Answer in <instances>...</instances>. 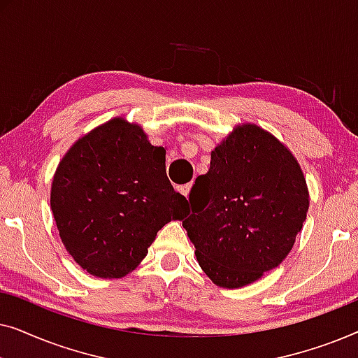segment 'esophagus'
Segmentation results:
<instances>
[{"mask_svg":"<svg viewBox=\"0 0 358 358\" xmlns=\"http://www.w3.org/2000/svg\"><path fill=\"white\" fill-rule=\"evenodd\" d=\"M190 189H192V184H184V185H179V187H178L179 192L182 194V195H185V197H187V195H189Z\"/></svg>","mask_w":358,"mask_h":358,"instance_id":"obj_1","label":"esophagus"}]
</instances>
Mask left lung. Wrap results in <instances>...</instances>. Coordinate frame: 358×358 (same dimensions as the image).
Returning <instances> with one entry per match:
<instances>
[{"label": "left lung", "instance_id": "left-lung-1", "mask_svg": "<svg viewBox=\"0 0 358 358\" xmlns=\"http://www.w3.org/2000/svg\"><path fill=\"white\" fill-rule=\"evenodd\" d=\"M182 220L215 285L239 288L280 264L306 220L308 187L293 155L257 125L238 127L212 151Z\"/></svg>", "mask_w": 358, "mask_h": 358}]
</instances>
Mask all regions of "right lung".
<instances>
[{"label":"right lung","mask_w":358,"mask_h":358,"mask_svg":"<svg viewBox=\"0 0 358 358\" xmlns=\"http://www.w3.org/2000/svg\"><path fill=\"white\" fill-rule=\"evenodd\" d=\"M50 205L63 246L94 277L120 278L156 233L189 213L166 176V156L138 125L114 119L71 146L53 176Z\"/></svg>","instance_id":"1"}]
</instances>
